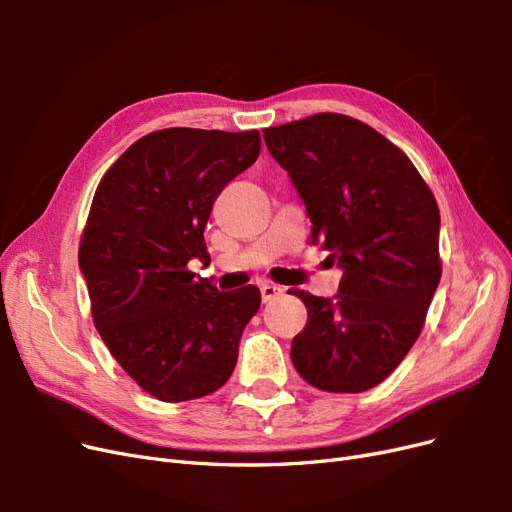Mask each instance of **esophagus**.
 <instances>
[{
    "label": "esophagus",
    "mask_w": 512,
    "mask_h": 512,
    "mask_svg": "<svg viewBox=\"0 0 512 512\" xmlns=\"http://www.w3.org/2000/svg\"><path fill=\"white\" fill-rule=\"evenodd\" d=\"M284 294V288L282 286H277V284H273V282H265L260 286V297H262V301H273V299H277V297H282Z\"/></svg>",
    "instance_id": "obj_1"
}]
</instances>
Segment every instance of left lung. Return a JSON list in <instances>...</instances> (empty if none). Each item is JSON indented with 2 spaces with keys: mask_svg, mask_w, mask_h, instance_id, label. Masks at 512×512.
Wrapping results in <instances>:
<instances>
[{
  "mask_svg": "<svg viewBox=\"0 0 512 512\" xmlns=\"http://www.w3.org/2000/svg\"><path fill=\"white\" fill-rule=\"evenodd\" d=\"M262 134L305 203L312 243L344 269L335 299L292 292L307 307L294 369L320 391L374 389L421 335L440 284L436 198L404 151L354 117L318 113Z\"/></svg>",
  "mask_w": 512,
  "mask_h": 512,
  "instance_id": "1",
  "label": "left lung"
}]
</instances>
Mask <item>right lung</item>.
Instances as JSON below:
<instances>
[{"label": "right lung", "mask_w": 512, "mask_h": 512, "mask_svg": "<svg viewBox=\"0 0 512 512\" xmlns=\"http://www.w3.org/2000/svg\"><path fill=\"white\" fill-rule=\"evenodd\" d=\"M260 153V132L166 128L106 170L79 247L91 316L123 371L168 404L211 395L237 365L260 290L194 280L215 198Z\"/></svg>", "instance_id": "obj_1"}]
</instances>
